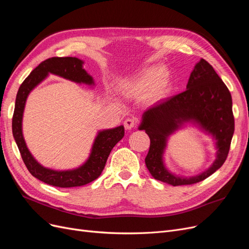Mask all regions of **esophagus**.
I'll use <instances>...</instances> for the list:
<instances>
[{"label":"esophagus","mask_w":249,"mask_h":249,"mask_svg":"<svg viewBox=\"0 0 249 249\" xmlns=\"http://www.w3.org/2000/svg\"><path fill=\"white\" fill-rule=\"evenodd\" d=\"M134 126H135V120L132 119V118H128L124 121V127H125V129H127V130L132 129Z\"/></svg>","instance_id":"1"}]
</instances>
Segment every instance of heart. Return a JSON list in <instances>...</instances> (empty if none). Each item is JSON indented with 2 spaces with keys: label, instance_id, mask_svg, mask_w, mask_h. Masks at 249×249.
<instances>
[{
  "label": "heart",
  "instance_id": "1",
  "mask_svg": "<svg viewBox=\"0 0 249 249\" xmlns=\"http://www.w3.org/2000/svg\"><path fill=\"white\" fill-rule=\"evenodd\" d=\"M168 71L162 66H151L143 69L134 78L125 81L120 86L124 95L143 96L151 92L161 95L166 89Z\"/></svg>",
  "mask_w": 249,
  "mask_h": 249
}]
</instances>
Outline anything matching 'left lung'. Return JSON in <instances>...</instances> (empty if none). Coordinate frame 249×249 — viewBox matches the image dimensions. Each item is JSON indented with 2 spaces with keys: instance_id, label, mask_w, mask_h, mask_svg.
Returning <instances> with one entry per match:
<instances>
[{
  "instance_id": "obj_1",
  "label": "left lung",
  "mask_w": 249,
  "mask_h": 249,
  "mask_svg": "<svg viewBox=\"0 0 249 249\" xmlns=\"http://www.w3.org/2000/svg\"><path fill=\"white\" fill-rule=\"evenodd\" d=\"M231 96L213 67L200 59L190 73L186 90L148 107L142 116L140 130L150 138V149L145 159L152 177L173 186L190 185L205 180L226 161L235 121ZM187 124L211 135L216 150L214 162L206 171L192 178L172 173L164 163L168 138Z\"/></svg>"
}]
</instances>
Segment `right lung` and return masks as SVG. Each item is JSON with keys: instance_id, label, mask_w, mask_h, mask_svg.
Wrapping results in <instances>:
<instances>
[{"instance_id": "add662e5", "label": "right lung", "mask_w": 249, "mask_h": 249, "mask_svg": "<svg viewBox=\"0 0 249 249\" xmlns=\"http://www.w3.org/2000/svg\"><path fill=\"white\" fill-rule=\"evenodd\" d=\"M84 61L74 57H54L40 63L20 85L14 114L12 118V133L18 147L21 158L29 172L38 180L55 187H77L97 179L106 166L110 151L124 136V126L98 131L94 140L91 153L86 161L76 168L57 171L40 164L27 147L22 134V117L29 94L43 82L49 74H54L76 84L95 86L93 77L84 69Z\"/></svg>"}]
</instances>
